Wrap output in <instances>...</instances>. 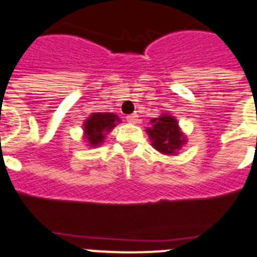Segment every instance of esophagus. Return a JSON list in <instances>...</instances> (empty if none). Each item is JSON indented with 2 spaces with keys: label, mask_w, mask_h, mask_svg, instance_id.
<instances>
[{
  "label": "esophagus",
  "mask_w": 257,
  "mask_h": 257,
  "mask_svg": "<svg viewBox=\"0 0 257 257\" xmlns=\"http://www.w3.org/2000/svg\"><path fill=\"white\" fill-rule=\"evenodd\" d=\"M126 119L128 122H131V123H136V122H138V114H136V113H133V114H128L126 117Z\"/></svg>",
  "instance_id": "34e87169"
}]
</instances>
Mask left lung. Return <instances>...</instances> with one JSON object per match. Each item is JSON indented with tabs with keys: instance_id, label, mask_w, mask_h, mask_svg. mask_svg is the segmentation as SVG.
I'll list each match as a JSON object with an SVG mask.
<instances>
[{
	"instance_id": "left-lung-1",
	"label": "left lung",
	"mask_w": 257,
	"mask_h": 257,
	"mask_svg": "<svg viewBox=\"0 0 257 257\" xmlns=\"http://www.w3.org/2000/svg\"><path fill=\"white\" fill-rule=\"evenodd\" d=\"M147 133L154 148L161 153L174 154L185 143V136L179 130L178 121L169 114L153 118L152 127Z\"/></svg>"
}]
</instances>
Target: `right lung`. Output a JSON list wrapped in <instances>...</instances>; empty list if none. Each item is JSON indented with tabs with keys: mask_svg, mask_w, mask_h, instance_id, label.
<instances>
[{
	"mask_svg": "<svg viewBox=\"0 0 257 257\" xmlns=\"http://www.w3.org/2000/svg\"><path fill=\"white\" fill-rule=\"evenodd\" d=\"M117 122H119V118L114 113H92L83 124L88 144L96 147L103 143L105 134L112 130Z\"/></svg>",
	"mask_w": 257,
	"mask_h": 257,
	"instance_id": "obj_1",
	"label": "right lung"
}]
</instances>
